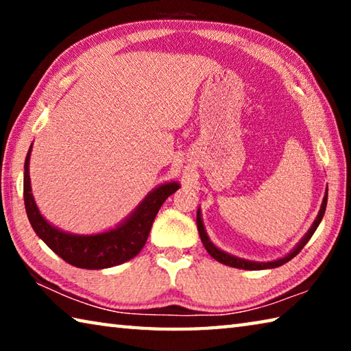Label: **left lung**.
<instances>
[{"label":"left lung","mask_w":351,"mask_h":351,"mask_svg":"<svg viewBox=\"0 0 351 351\" xmlns=\"http://www.w3.org/2000/svg\"><path fill=\"white\" fill-rule=\"evenodd\" d=\"M326 198H328V189H326L325 192V197H324V201H322V206H320V210L317 213L316 219H314V223L311 226V229L308 230L306 235L304 237V239L300 240L299 245H297L293 251H291L287 257L283 258H278L276 261H268V263H258V261H249V260H243V258H239V257H234V255L230 254H226L224 251H221V249H218L213 243L209 240V237H207L206 230H204V226H203V219H201V212L198 210L197 213V226H198V232H199V237H201V241H203V245L206 247V251L210 254V257L215 258L217 261H219V263L223 265H228V266H232V268H239V269H251V271H255V269H271V268H277V266H282L287 263V261H289L291 258H294L297 254H299L302 249H304V246L308 243V240L311 239L313 234L316 232L317 226L320 224V221H322L324 218V213H325V209H326Z\"/></svg>","instance_id":"obj_1"}]
</instances>
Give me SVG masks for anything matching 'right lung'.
Returning <instances> with one entry per match:
<instances>
[{
	"mask_svg": "<svg viewBox=\"0 0 351 351\" xmlns=\"http://www.w3.org/2000/svg\"><path fill=\"white\" fill-rule=\"evenodd\" d=\"M32 145L29 148L25 161V182H23V193H25L26 213L35 230L58 257L66 263L82 269H105L117 266L132 260L141 252L150 234L156 213L161 209L164 201L171 193L180 189L176 181L162 184L150 192L145 199L136 207V210L125 221L119 224L116 229L96 235H74L63 232L54 228L41 217L37 204L31 193V178H29V158H31Z\"/></svg>",
	"mask_w": 351,
	"mask_h": 351,
	"instance_id": "right-lung-1",
	"label": "right lung"
}]
</instances>
